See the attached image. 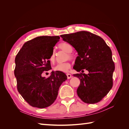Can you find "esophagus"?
Returning <instances> with one entry per match:
<instances>
[{
	"instance_id": "34e87169",
	"label": "esophagus",
	"mask_w": 129,
	"mask_h": 129,
	"mask_svg": "<svg viewBox=\"0 0 129 129\" xmlns=\"http://www.w3.org/2000/svg\"><path fill=\"white\" fill-rule=\"evenodd\" d=\"M67 76L68 79H71V78L72 77V75H71V74L67 73Z\"/></svg>"
}]
</instances>
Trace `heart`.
Here are the masks:
<instances>
[{
	"mask_svg": "<svg viewBox=\"0 0 129 129\" xmlns=\"http://www.w3.org/2000/svg\"><path fill=\"white\" fill-rule=\"evenodd\" d=\"M59 47L62 49L64 50L67 53H71L73 51V47L71 45H69L68 43L66 42H63L61 43L59 45ZM72 55L71 54H69V56L71 57H72ZM55 60V54L54 51H53L51 54V55L50 56V61L53 62ZM71 63L69 62H63V63H59L57 64H56L55 67H54V70L56 71H59V72H67L68 71V70L71 68Z\"/></svg>",
	"mask_w": 129,
	"mask_h": 129,
	"instance_id": "1",
	"label": "heart"
}]
</instances>
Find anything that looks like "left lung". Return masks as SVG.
Returning <instances> with one entry per match:
<instances>
[{"label":"left lung","instance_id":"left-lung-1","mask_svg":"<svg viewBox=\"0 0 129 129\" xmlns=\"http://www.w3.org/2000/svg\"><path fill=\"white\" fill-rule=\"evenodd\" d=\"M60 37L78 53L73 68L78 72H82L83 69L89 72L88 74L81 73L73 75L80 80L77 89L78 96L86 103L100 102L113 85L115 64L111 49L102 38L87 31Z\"/></svg>","mask_w":129,"mask_h":129}]
</instances>
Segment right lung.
<instances>
[{
	"label": "right lung",
	"mask_w": 129,
	"mask_h": 129,
	"mask_svg": "<svg viewBox=\"0 0 129 129\" xmlns=\"http://www.w3.org/2000/svg\"><path fill=\"white\" fill-rule=\"evenodd\" d=\"M58 36H41L27 41L15 58L14 75L18 92L31 106L45 108L55 101L61 84L67 79L66 74L52 71L46 78L44 72L51 69L50 56Z\"/></svg>",
	"instance_id": "1"
}]
</instances>
